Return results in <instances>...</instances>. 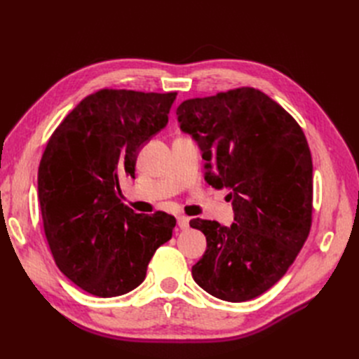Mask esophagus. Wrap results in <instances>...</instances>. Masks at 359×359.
I'll list each match as a JSON object with an SVG mask.
<instances>
[{
  "instance_id": "obj_1",
  "label": "esophagus",
  "mask_w": 359,
  "mask_h": 359,
  "mask_svg": "<svg viewBox=\"0 0 359 359\" xmlns=\"http://www.w3.org/2000/svg\"><path fill=\"white\" fill-rule=\"evenodd\" d=\"M177 222H178V226H180V229H189V223H190V219L189 217H186V215H178L177 217Z\"/></svg>"
}]
</instances>
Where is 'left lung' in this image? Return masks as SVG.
<instances>
[{"label": "left lung", "mask_w": 359, "mask_h": 359, "mask_svg": "<svg viewBox=\"0 0 359 359\" xmlns=\"http://www.w3.org/2000/svg\"><path fill=\"white\" fill-rule=\"evenodd\" d=\"M177 115L202 151L206 182L229 190L235 214L231 226L190 222L206 236L191 276L219 299H253L286 274L310 233L307 139L283 107L250 86L186 100Z\"/></svg>", "instance_id": "obj_1"}]
</instances>
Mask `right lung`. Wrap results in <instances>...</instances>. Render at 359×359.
<instances>
[{"label":"right lung","mask_w":359,"mask_h":359,"mask_svg":"<svg viewBox=\"0 0 359 359\" xmlns=\"http://www.w3.org/2000/svg\"><path fill=\"white\" fill-rule=\"evenodd\" d=\"M177 93L100 90L52 133L39 166L43 229L61 273L100 298L137 287L175 217L136 214L118 194L140 148L168 124Z\"/></svg>","instance_id":"add662e5"}]
</instances>
